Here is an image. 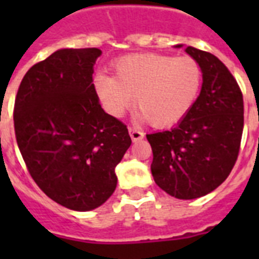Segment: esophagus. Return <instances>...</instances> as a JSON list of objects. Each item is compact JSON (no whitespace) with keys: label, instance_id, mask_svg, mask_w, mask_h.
<instances>
[{"label":"esophagus","instance_id":"34e87169","mask_svg":"<svg viewBox=\"0 0 259 259\" xmlns=\"http://www.w3.org/2000/svg\"><path fill=\"white\" fill-rule=\"evenodd\" d=\"M129 134L132 140H133V142H137L144 138V133H142L141 130L136 129V127H129Z\"/></svg>","mask_w":259,"mask_h":259}]
</instances>
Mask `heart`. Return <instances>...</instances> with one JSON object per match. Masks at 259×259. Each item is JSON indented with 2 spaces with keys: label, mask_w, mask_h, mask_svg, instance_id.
Here are the masks:
<instances>
[{
  "label": "heart",
  "mask_w": 259,
  "mask_h": 259,
  "mask_svg": "<svg viewBox=\"0 0 259 259\" xmlns=\"http://www.w3.org/2000/svg\"><path fill=\"white\" fill-rule=\"evenodd\" d=\"M115 76L98 74L94 90L105 110L121 117L136 105L154 127L180 121L196 101L201 84L200 67L192 58L133 54L113 64Z\"/></svg>",
  "instance_id": "heart-1"
}]
</instances>
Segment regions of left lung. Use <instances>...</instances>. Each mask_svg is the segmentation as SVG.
Here are the masks:
<instances>
[{
    "mask_svg": "<svg viewBox=\"0 0 259 259\" xmlns=\"http://www.w3.org/2000/svg\"><path fill=\"white\" fill-rule=\"evenodd\" d=\"M181 47V46H177ZM203 74L200 95L179 125L146 134L156 184L177 199L212 192L237 162L243 132V97L229 68L215 55L187 47Z\"/></svg>",
    "mask_w": 259,
    "mask_h": 259,
    "instance_id": "1",
    "label": "left lung"
}]
</instances>
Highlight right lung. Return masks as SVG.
Wrapping results in <instances>:
<instances>
[{
    "mask_svg": "<svg viewBox=\"0 0 259 259\" xmlns=\"http://www.w3.org/2000/svg\"><path fill=\"white\" fill-rule=\"evenodd\" d=\"M98 48L59 50L32 66L14 101V133L30 176L74 211L102 205L117 187L127 127L105 113L93 83Z\"/></svg>",
    "mask_w": 259,
    "mask_h": 259,
    "instance_id": "right-lung-1",
    "label": "right lung"
}]
</instances>
